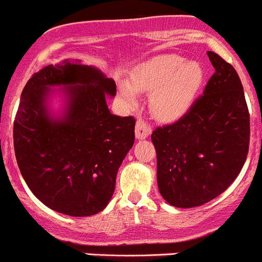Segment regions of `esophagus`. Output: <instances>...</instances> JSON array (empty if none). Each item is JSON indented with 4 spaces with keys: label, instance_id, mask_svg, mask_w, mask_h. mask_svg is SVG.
Wrapping results in <instances>:
<instances>
[{
    "label": "esophagus",
    "instance_id": "obj_1",
    "mask_svg": "<svg viewBox=\"0 0 262 262\" xmlns=\"http://www.w3.org/2000/svg\"><path fill=\"white\" fill-rule=\"evenodd\" d=\"M151 131H152V128L147 124L144 120L139 119L138 122H136V128H135V136L136 139H146L147 136L151 134Z\"/></svg>",
    "mask_w": 262,
    "mask_h": 262
}]
</instances>
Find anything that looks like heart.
I'll use <instances>...</instances> for the list:
<instances>
[{
  "label": "heart",
  "mask_w": 262,
  "mask_h": 262,
  "mask_svg": "<svg viewBox=\"0 0 262 262\" xmlns=\"http://www.w3.org/2000/svg\"><path fill=\"white\" fill-rule=\"evenodd\" d=\"M204 77L200 62L185 61L175 54L162 55L135 67L128 83L119 86V95L126 106L135 107V93H151L149 108L154 115L163 122H175L191 110Z\"/></svg>",
  "instance_id": "obj_1"
}]
</instances>
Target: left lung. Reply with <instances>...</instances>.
<instances>
[{
  "label": "left lung",
  "mask_w": 262,
  "mask_h": 262,
  "mask_svg": "<svg viewBox=\"0 0 262 262\" xmlns=\"http://www.w3.org/2000/svg\"><path fill=\"white\" fill-rule=\"evenodd\" d=\"M214 74L188 113L151 135L158 187L168 204L203 205L237 178L249 148V113L232 64L208 51Z\"/></svg>",
  "instance_id": "left-lung-1"
}]
</instances>
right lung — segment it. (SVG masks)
<instances>
[{
  "instance_id": "add662e5",
  "label": "right lung",
  "mask_w": 262,
  "mask_h": 262,
  "mask_svg": "<svg viewBox=\"0 0 262 262\" xmlns=\"http://www.w3.org/2000/svg\"><path fill=\"white\" fill-rule=\"evenodd\" d=\"M115 94L114 79L78 59L49 64L25 86L13 127L15 159L30 191L53 211L93 216L113 198L135 142L133 116L110 113L106 99ZM55 96L58 113L50 106Z\"/></svg>"
}]
</instances>
